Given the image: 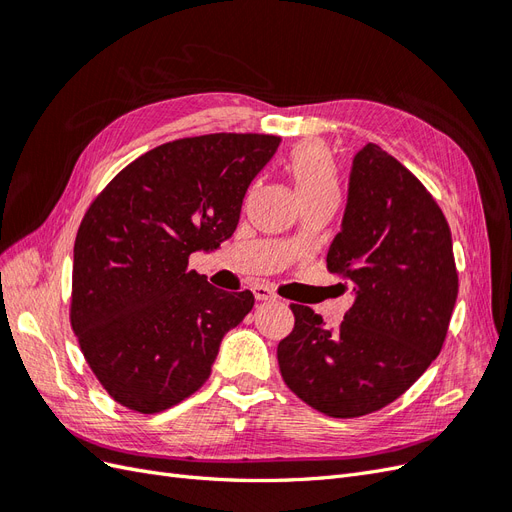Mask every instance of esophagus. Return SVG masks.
I'll use <instances>...</instances> for the list:
<instances>
[{"instance_id": "34e87169", "label": "esophagus", "mask_w": 512, "mask_h": 512, "mask_svg": "<svg viewBox=\"0 0 512 512\" xmlns=\"http://www.w3.org/2000/svg\"><path fill=\"white\" fill-rule=\"evenodd\" d=\"M252 290H254V297H256L258 301H275V299H277V294H275L269 286L256 284Z\"/></svg>"}]
</instances>
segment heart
<instances>
[{"mask_svg":"<svg viewBox=\"0 0 512 512\" xmlns=\"http://www.w3.org/2000/svg\"><path fill=\"white\" fill-rule=\"evenodd\" d=\"M286 170L301 200L337 194L339 177L333 151L322 141H301L288 153Z\"/></svg>","mask_w":512,"mask_h":512,"instance_id":"1","label":"heart"}]
</instances>
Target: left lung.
I'll list each match as a JSON object with an SVG mask.
<instances>
[{
	"label": "left lung",
	"instance_id": "1",
	"mask_svg": "<svg viewBox=\"0 0 512 512\" xmlns=\"http://www.w3.org/2000/svg\"><path fill=\"white\" fill-rule=\"evenodd\" d=\"M327 269L354 284L339 329L290 305L277 346L288 389L314 410L354 418L389 406L442 350L459 277L451 228L433 196L378 145L354 156L342 230Z\"/></svg>",
	"mask_w": 512,
	"mask_h": 512
}]
</instances>
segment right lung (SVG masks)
<instances>
[{"label": "right lung", "instance_id": "right-lung-1", "mask_svg": "<svg viewBox=\"0 0 512 512\" xmlns=\"http://www.w3.org/2000/svg\"><path fill=\"white\" fill-rule=\"evenodd\" d=\"M273 134H205L136 158L89 205L76 232L70 324L117 404L177 406L211 374L222 337L254 307L188 269L190 254L232 237Z\"/></svg>", "mask_w": 512, "mask_h": 512}]
</instances>
